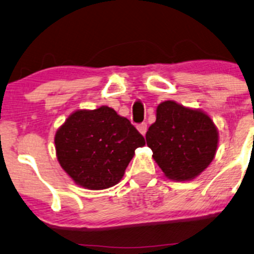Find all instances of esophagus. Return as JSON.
I'll use <instances>...</instances> for the list:
<instances>
[{
    "mask_svg": "<svg viewBox=\"0 0 254 254\" xmlns=\"http://www.w3.org/2000/svg\"><path fill=\"white\" fill-rule=\"evenodd\" d=\"M147 123H141V124H138L137 125V129H138V131L139 132L142 133V135H145V132H147Z\"/></svg>",
    "mask_w": 254,
    "mask_h": 254,
    "instance_id": "obj_1",
    "label": "esophagus"
}]
</instances>
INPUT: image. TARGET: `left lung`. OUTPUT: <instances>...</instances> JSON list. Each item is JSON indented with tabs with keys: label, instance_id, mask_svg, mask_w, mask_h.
Returning a JSON list of instances; mask_svg holds the SVG:
<instances>
[{
	"label": "left lung",
	"instance_id": "left-lung-1",
	"mask_svg": "<svg viewBox=\"0 0 254 254\" xmlns=\"http://www.w3.org/2000/svg\"><path fill=\"white\" fill-rule=\"evenodd\" d=\"M153 159L172 180H191L210 165L218 132L206 113L167 100L156 109V121L145 133Z\"/></svg>",
	"mask_w": 254,
	"mask_h": 254
}]
</instances>
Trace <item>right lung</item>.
<instances>
[{
  "label": "right lung",
  "instance_id": "1",
  "mask_svg": "<svg viewBox=\"0 0 254 254\" xmlns=\"http://www.w3.org/2000/svg\"><path fill=\"white\" fill-rule=\"evenodd\" d=\"M60 165L77 185L104 190L121 182L144 137L109 106L78 110L55 136Z\"/></svg>",
  "mask_w": 254,
  "mask_h": 254
}]
</instances>
